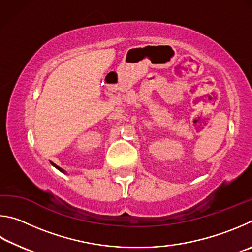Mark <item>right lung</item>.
Listing matches in <instances>:
<instances>
[{"instance_id": "obj_1", "label": "right lung", "mask_w": 252, "mask_h": 252, "mask_svg": "<svg viewBox=\"0 0 252 252\" xmlns=\"http://www.w3.org/2000/svg\"><path fill=\"white\" fill-rule=\"evenodd\" d=\"M51 164H52L53 166H54L56 169H59V170L61 171V173H63V174H66V171H65L64 169H62V168H61V167H59V166H57V165H55V164H54V162H51Z\"/></svg>"}]
</instances>
